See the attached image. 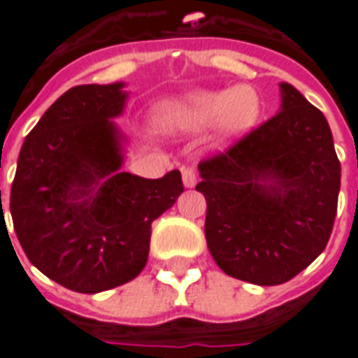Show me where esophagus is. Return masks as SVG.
<instances>
[{
  "label": "esophagus",
  "instance_id": "34e87169",
  "mask_svg": "<svg viewBox=\"0 0 358 358\" xmlns=\"http://www.w3.org/2000/svg\"><path fill=\"white\" fill-rule=\"evenodd\" d=\"M182 180H184V186L194 187L197 184V174L192 166H184L182 169Z\"/></svg>",
  "mask_w": 358,
  "mask_h": 358
}]
</instances>
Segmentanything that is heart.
I'll return each instance as SVG.
<instances>
[{
    "mask_svg": "<svg viewBox=\"0 0 358 358\" xmlns=\"http://www.w3.org/2000/svg\"><path fill=\"white\" fill-rule=\"evenodd\" d=\"M261 110V95L248 84L199 90L166 103L161 110V124L171 132H201L217 124V140L230 143L255 128Z\"/></svg>",
    "mask_w": 358,
    "mask_h": 358,
    "instance_id": "b5f03b06",
    "label": "heart"
}]
</instances>
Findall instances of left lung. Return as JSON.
<instances>
[{"label":"left lung","instance_id":"1","mask_svg":"<svg viewBox=\"0 0 358 358\" xmlns=\"http://www.w3.org/2000/svg\"><path fill=\"white\" fill-rule=\"evenodd\" d=\"M280 113L224 153L199 163L207 199L205 238L228 276L284 284L330 240L341 164L328 120L292 84Z\"/></svg>","mask_w":358,"mask_h":358}]
</instances>
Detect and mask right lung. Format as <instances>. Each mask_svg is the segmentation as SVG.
<instances>
[{
	"mask_svg": "<svg viewBox=\"0 0 358 358\" xmlns=\"http://www.w3.org/2000/svg\"><path fill=\"white\" fill-rule=\"evenodd\" d=\"M122 82L74 86L22 143L11 217L28 261L78 293L130 282L149 255L151 222L184 192L180 171L149 180L120 172ZM1 205V189H0Z\"/></svg>",
	"mask_w": 358,
	"mask_h": 358,
	"instance_id": "right-lung-1",
	"label": "right lung"
}]
</instances>
